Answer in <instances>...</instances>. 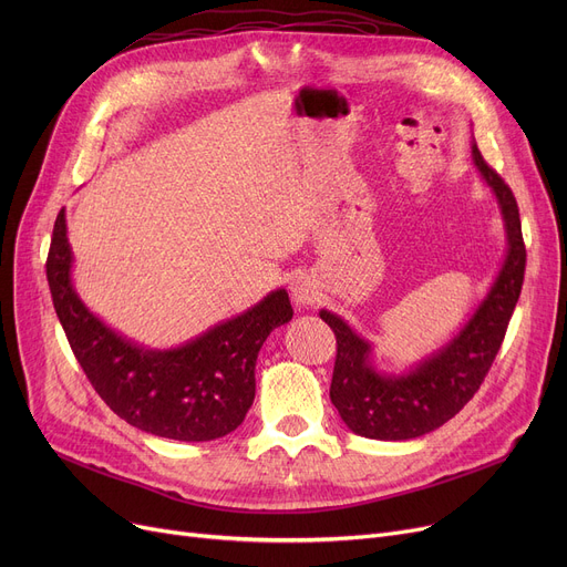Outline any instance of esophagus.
I'll return each mask as SVG.
<instances>
[{
	"instance_id": "obj_1",
	"label": "esophagus",
	"mask_w": 567,
	"mask_h": 567,
	"mask_svg": "<svg viewBox=\"0 0 567 567\" xmlns=\"http://www.w3.org/2000/svg\"><path fill=\"white\" fill-rule=\"evenodd\" d=\"M317 287L315 282H310V278H296L293 285H291V299L293 303L299 308H306V306H312L317 301Z\"/></svg>"
}]
</instances>
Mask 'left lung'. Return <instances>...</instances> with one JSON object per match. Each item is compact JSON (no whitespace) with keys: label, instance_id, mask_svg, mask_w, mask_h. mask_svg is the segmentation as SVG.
I'll use <instances>...</instances> for the list:
<instances>
[{"label":"left lung","instance_id":"1","mask_svg":"<svg viewBox=\"0 0 567 567\" xmlns=\"http://www.w3.org/2000/svg\"><path fill=\"white\" fill-rule=\"evenodd\" d=\"M471 154L475 169L496 197L508 252L487 296L462 329L406 372L385 374L372 365V344L365 338L355 333L342 317L329 310L319 312L338 340L331 402L353 434L379 441H406L449 423L481 389L501 349L519 301L526 248L513 190L485 163L475 142H471Z\"/></svg>","mask_w":567,"mask_h":567}]
</instances>
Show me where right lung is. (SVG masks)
Masks as SVG:
<instances>
[{
  "instance_id": "1",
  "label": "right lung",
  "mask_w": 567,
  "mask_h": 567,
  "mask_svg": "<svg viewBox=\"0 0 567 567\" xmlns=\"http://www.w3.org/2000/svg\"><path fill=\"white\" fill-rule=\"evenodd\" d=\"M71 268L62 208L45 264L52 303L86 379L118 419L174 441H214L244 423L255 400L257 353L268 333L293 315L285 289L182 347L148 349L82 303Z\"/></svg>"
}]
</instances>
